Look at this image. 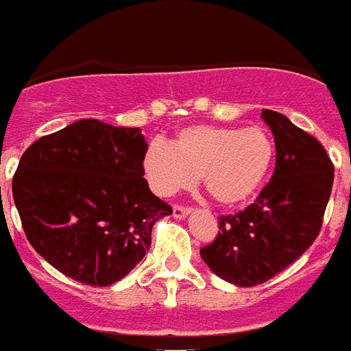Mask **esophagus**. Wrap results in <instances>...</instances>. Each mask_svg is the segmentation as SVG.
Instances as JSON below:
<instances>
[{"instance_id":"obj_1","label":"esophagus","mask_w":351,"mask_h":351,"mask_svg":"<svg viewBox=\"0 0 351 351\" xmlns=\"http://www.w3.org/2000/svg\"><path fill=\"white\" fill-rule=\"evenodd\" d=\"M189 213H191V208H187V206H173V217L184 219L186 215H189Z\"/></svg>"}]
</instances>
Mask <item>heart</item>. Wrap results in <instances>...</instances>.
Segmentation results:
<instances>
[{
  "label": "heart",
  "mask_w": 351,
  "mask_h": 351,
  "mask_svg": "<svg viewBox=\"0 0 351 351\" xmlns=\"http://www.w3.org/2000/svg\"><path fill=\"white\" fill-rule=\"evenodd\" d=\"M274 141L261 127L195 125L176 134L171 147L154 141L143 154V173L160 197H171L197 182L221 206H239L256 197L269 176Z\"/></svg>",
  "instance_id": "obj_1"
}]
</instances>
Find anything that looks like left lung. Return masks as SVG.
<instances>
[{
    "instance_id": "8db88e82",
    "label": "left lung",
    "mask_w": 351,
    "mask_h": 351,
    "mask_svg": "<svg viewBox=\"0 0 351 351\" xmlns=\"http://www.w3.org/2000/svg\"><path fill=\"white\" fill-rule=\"evenodd\" d=\"M261 117L274 134L272 178L248 208L221 215L217 237L200 248L211 272L239 287L271 280L311 247L333 186L335 167L317 138L280 112Z\"/></svg>"
}]
</instances>
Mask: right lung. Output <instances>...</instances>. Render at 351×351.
<instances>
[{"mask_svg": "<svg viewBox=\"0 0 351 351\" xmlns=\"http://www.w3.org/2000/svg\"><path fill=\"white\" fill-rule=\"evenodd\" d=\"M140 128L80 119L36 140L12 178L31 247L75 282L106 287L140 263L158 219L173 213L143 178Z\"/></svg>", "mask_w": 351, "mask_h": 351, "instance_id": "add662e5", "label": "right lung"}]
</instances>
